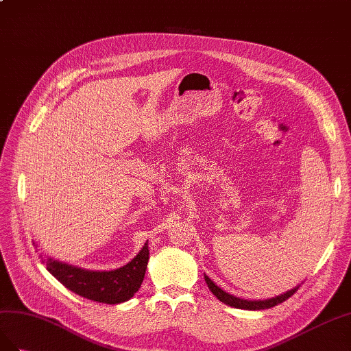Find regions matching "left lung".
<instances>
[{"instance_id":"left-lung-1","label":"left lung","mask_w":351,"mask_h":351,"mask_svg":"<svg viewBox=\"0 0 351 351\" xmlns=\"http://www.w3.org/2000/svg\"><path fill=\"white\" fill-rule=\"evenodd\" d=\"M204 279H206V284H207L208 289L213 293V295L217 297V300H220V302L228 304V306H231V307L244 308V310H265V308L274 307L276 304H281L282 302H285V300L291 297L300 288V285H297V287L291 288L289 291H287L284 294H279L276 297L266 298V300H244V298H239V297L231 295L229 293L223 291V289L219 288L206 274H204Z\"/></svg>"}]
</instances>
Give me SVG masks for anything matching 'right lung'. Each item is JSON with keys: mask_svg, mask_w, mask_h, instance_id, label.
<instances>
[{"mask_svg": "<svg viewBox=\"0 0 351 351\" xmlns=\"http://www.w3.org/2000/svg\"><path fill=\"white\" fill-rule=\"evenodd\" d=\"M148 254V243H145L131 262L113 270H88L51 257L44 263L48 272L75 294L98 303L119 304L131 300L141 287Z\"/></svg>", "mask_w": 351, "mask_h": 351, "instance_id": "obj_1", "label": "right lung"}]
</instances>
